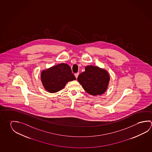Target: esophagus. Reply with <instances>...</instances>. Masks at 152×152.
I'll return each instance as SVG.
<instances>
[{
    "instance_id": "1",
    "label": "esophagus",
    "mask_w": 152,
    "mask_h": 152,
    "mask_svg": "<svg viewBox=\"0 0 152 152\" xmlns=\"http://www.w3.org/2000/svg\"><path fill=\"white\" fill-rule=\"evenodd\" d=\"M79 75V72H77V73H75V76L76 78H77V77H78V76Z\"/></svg>"
}]
</instances>
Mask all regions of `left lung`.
Returning a JSON list of instances; mask_svg holds the SVG:
<instances>
[{
	"label": "left lung",
	"instance_id": "1",
	"mask_svg": "<svg viewBox=\"0 0 152 152\" xmlns=\"http://www.w3.org/2000/svg\"><path fill=\"white\" fill-rule=\"evenodd\" d=\"M84 90L93 96L100 95L106 90L109 81V76L106 70L98 67L88 66L85 71L77 78Z\"/></svg>",
	"mask_w": 152,
	"mask_h": 152
}]
</instances>
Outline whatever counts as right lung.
<instances>
[{"label": "right lung", "mask_w": 152, "mask_h": 152, "mask_svg": "<svg viewBox=\"0 0 152 152\" xmlns=\"http://www.w3.org/2000/svg\"><path fill=\"white\" fill-rule=\"evenodd\" d=\"M41 80L46 90L56 93L64 88L69 81L76 80V77L69 65L61 64L43 71Z\"/></svg>", "instance_id": "1"}]
</instances>
